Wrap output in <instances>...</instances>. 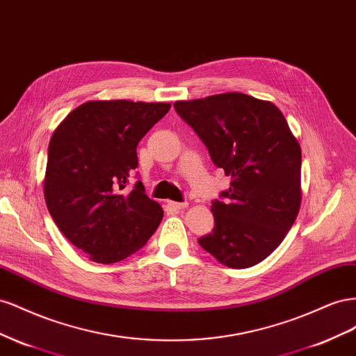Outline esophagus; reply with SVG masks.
<instances>
[{
  "instance_id": "1",
  "label": "esophagus",
  "mask_w": 356,
  "mask_h": 356,
  "mask_svg": "<svg viewBox=\"0 0 356 356\" xmlns=\"http://www.w3.org/2000/svg\"><path fill=\"white\" fill-rule=\"evenodd\" d=\"M168 204L172 207V209H176V210H181V209H186L188 207V202L186 201H184V202H177V201H170Z\"/></svg>"
}]
</instances>
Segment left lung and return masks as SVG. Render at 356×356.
<instances>
[{
  "label": "left lung",
  "mask_w": 356,
  "mask_h": 356,
  "mask_svg": "<svg viewBox=\"0 0 356 356\" xmlns=\"http://www.w3.org/2000/svg\"><path fill=\"white\" fill-rule=\"evenodd\" d=\"M176 113L195 131L218 168L231 177L211 201L215 228L200 246L231 268L257 266L296 220L301 149L282 111L268 101L229 92L177 101Z\"/></svg>",
  "instance_id": "obj_1"
}]
</instances>
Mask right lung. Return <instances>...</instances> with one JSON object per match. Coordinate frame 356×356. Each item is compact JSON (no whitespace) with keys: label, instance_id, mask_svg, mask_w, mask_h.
<instances>
[{"label":"right lung","instance_id":"add662e5","mask_svg":"<svg viewBox=\"0 0 356 356\" xmlns=\"http://www.w3.org/2000/svg\"><path fill=\"white\" fill-rule=\"evenodd\" d=\"M168 103L89 101L50 138L44 198L60 232L89 259L113 264L143 248L164 216L138 180L137 146Z\"/></svg>","mask_w":356,"mask_h":356}]
</instances>
